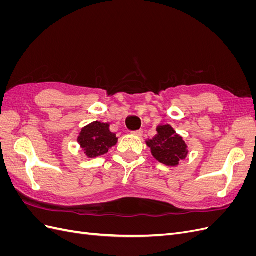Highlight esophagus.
I'll return each instance as SVG.
<instances>
[{"label": "esophagus", "instance_id": "1", "mask_svg": "<svg viewBox=\"0 0 256 256\" xmlns=\"http://www.w3.org/2000/svg\"><path fill=\"white\" fill-rule=\"evenodd\" d=\"M132 134L134 136H142V134H143V130H136V131H132Z\"/></svg>", "mask_w": 256, "mask_h": 256}]
</instances>
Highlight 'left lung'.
<instances>
[{
	"label": "left lung",
	"mask_w": 256,
	"mask_h": 256,
	"mask_svg": "<svg viewBox=\"0 0 256 256\" xmlns=\"http://www.w3.org/2000/svg\"><path fill=\"white\" fill-rule=\"evenodd\" d=\"M157 132L158 134L152 140L146 141L154 158L168 166H178L188 154L187 145L182 138L170 125L157 127Z\"/></svg>",
	"instance_id": "8db88e82"
}]
</instances>
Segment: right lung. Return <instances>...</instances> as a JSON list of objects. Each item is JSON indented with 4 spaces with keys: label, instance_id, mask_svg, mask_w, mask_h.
<instances>
[{
    "label": "right lung",
    "instance_id": "right-lung-1",
    "mask_svg": "<svg viewBox=\"0 0 256 256\" xmlns=\"http://www.w3.org/2000/svg\"><path fill=\"white\" fill-rule=\"evenodd\" d=\"M78 142L88 158H95L109 152L118 138L110 131L109 124L94 122L81 130Z\"/></svg>",
    "mask_w": 256,
    "mask_h": 256
}]
</instances>
